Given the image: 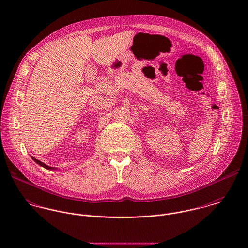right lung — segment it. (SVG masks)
<instances>
[{"instance_id": "add662e5", "label": "right lung", "mask_w": 248, "mask_h": 248, "mask_svg": "<svg viewBox=\"0 0 248 248\" xmlns=\"http://www.w3.org/2000/svg\"><path fill=\"white\" fill-rule=\"evenodd\" d=\"M31 158L35 161L37 164H39L40 166H42V167H44V168H46V169H47V170H56V169H57V168H55V167H50V166H48V165L45 164L44 162H42V161H40V160L36 159L35 157H33V156H31Z\"/></svg>"}]
</instances>
